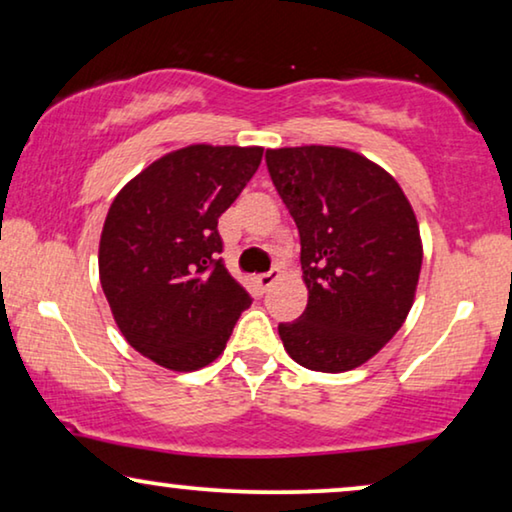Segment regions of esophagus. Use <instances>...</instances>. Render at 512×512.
I'll return each instance as SVG.
<instances>
[{
  "label": "esophagus",
  "mask_w": 512,
  "mask_h": 512,
  "mask_svg": "<svg viewBox=\"0 0 512 512\" xmlns=\"http://www.w3.org/2000/svg\"><path fill=\"white\" fill-rule=\"evenodd\" d=\"M282 277V270L279 268H270L268 272H261V275H256V284H258V289H261V293H265L270 289L272 284L277 282V279Z\"/></svg>",
  "instance_id": "1"
}]
</instances>
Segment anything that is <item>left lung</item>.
I'll return each mask as SVG.
<instances>
[{"label":"left lung","mask_w":512,"mask_h":512,"mask_svg":"<svg viewBox=\"0 0 512 512\" xmlns=\"http://www.w3.org/2000/svg\"><path fill=\"white\" fill-rule=\"evenodd\" d=\"M300 233L305 312L279 324L296 363L345 373L375 356L408 317L422 270L419 226L401 186L368 158L335 146L265 151Z\"/></svg>","instance_id":"8db88e82"}]
</instances>
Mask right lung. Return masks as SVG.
<instances>
[{
	"label": "right lung",
	"mask_w": 512,
	"mask_h": 512,
	"mask_svg": "<svg viewBox=\"0 0 512 512\" xmlns=\"http://www.w3.org/2000/svg\"><path fill=\"white\" fill-rule=\"evenodd\" d=\"M261 158V146H186L151 163L111 202L102 291L123 338L158 366L188 373L212 363L251 305L223 263L219 216Z\"/></svg>",
	"instance_id": "obj_1"
}]
</instances>
